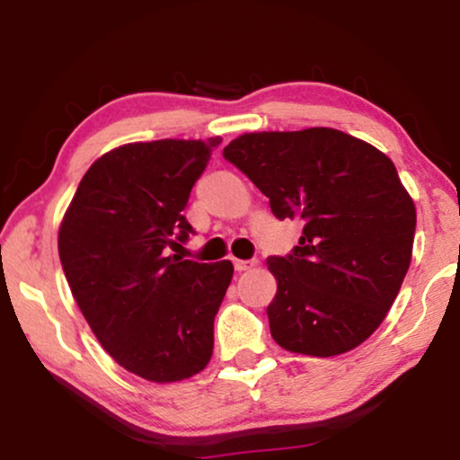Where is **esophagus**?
<instances>
[{"label":"esophagus","instance_id":"34e87169","mask_svg":"<svg viewBox=\"0 0 460 460\" xmlns=\"http://www.w3.org/2000/svg\"><path fill=\"white\" fill-rule=\"evenodd\" d=\"M253 266H255L253 260H234L236 272H244V270H251Z\"/></svg>","mask_w":460,"mask_h":460}]
</instances>
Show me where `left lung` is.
<instances>
[{
	"label": "left lung",
	"instance_id": "left-lung-1",
	"mask_svg": "<svg viewBox=\"0 0 460 460\" xmlns=\"http://www.w3.org/2000/svg\"><path fill=\"white\" fill-rule=\"evenodd\" d=\"M224 156L276 217L304 222L291 253L268 257L279 282L268 305L274 341L316 358L367 341L398 297L417 228L392 159L331 128L244 134Z\"/></svg>",
	"mask_w": 460,
	"mask_h": 460
}]
</instances>
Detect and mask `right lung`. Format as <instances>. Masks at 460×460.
I'll use <instances>...</instances> for the list:
<instances>
[{
  "mask_svg": "<svg viewBox=\"0 0 460 460\" xmlns=\"http://www.w3.org/2000/svg\"><path fill=\"white\" fill-rule=\"evenodd\" d=\"M209 140L125 144L79 181L58 232V253L81 314L125 370L173 383L213 354V320L234 268L169 249L194 234L184 207L213 148Z\"/></svg>",
  "mask_w": 460,
  "mask_h": 460,
  "instance_id": "1",
  "label": "right lung"
}]
</instances>
